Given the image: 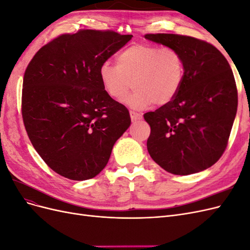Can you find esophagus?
Returning <instances> with one entry per match:
<instances>
[{
  "label": "esophagus",
  "mask_w": 250,
  "mask_h": 250,
  "mask_svg": "<svg viewBox=\"0 0 250 250\" xmlns=\"http://www.w3.org/2000/svg\"><path fill=\"white\" fill-rule=\"evenodd\" d=\"M130 118H131L132 122H137V121H139V120H141L143 118V116L141 115V113L130 111Z\"/></svg>",
  "instance_id": "obj_1"
}]
</instances>
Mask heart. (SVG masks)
I'll list each match as a JSON object with an SVG mask.
<instances>
[{
    "instance_id": "1",
    "label": "heart",
    "mask_w": 250,
    "mask_h": 250,
    "mask_svg": "<svg viewBox=\"0 0 250 250\" xmlns=\"http://www.w3.org/2000/svg\"><path fill=\"white\" fill-rule=\"evenodd\" d=\"M104 92L120 100L133 83L134 90L123 102L132 109H145L157 103L165 105L175 98L185 79V62L171 47L134 43L117 56V65L108 62L99 67Z\"/></svg>"
}]
</instances>
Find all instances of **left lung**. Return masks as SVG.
Returning a JSON list of instances; mask_svg holds the SVG:
<instances>
[{
	"mask_svg": "<svg viewBox=\"0 0 250 250\" xmlns=\"http://www.w3.org/2000/svg\"><path fill=\"white\" fill-rule=\"evenodd\" d=\"M145 39L177 50L185 62L177 96L144 115L151 128L148 152L175 175L201 172L223 154L236 118L238 93L229 63L214 46L194 37L160 33Z\"/></svg>",
	"mask_w": 250,
	"mask_h": 250,
	"instance_id": "8db88e82",
	"label": "left lung"
}]
</instances>
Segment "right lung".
Segmentation results:
<instances>
[{"mask_svg": "<svg viewBox=\"0 0 250 250\" xmlns=\"http://www.w3.org/2000/svg\"><path fill=\"white\" fill-rule=\"evenodd\" d=\"M131 39L97 30L63 34L28 64L22 120L34 149L59 175L72 180L98 175L130 126L128 109L104 92L99 67Z\"/></svg>", "mask_w": 250, "mask_h": 250, "instance_id": "obj_1", "label": "right lung"}]
</instances>
